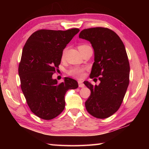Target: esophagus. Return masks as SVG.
Instances as JSON below:
<instances>
[{
    "label": "esophagus",
    "instance_id": "1",
    "mask_svg": "<svg viewBox=\"0 0 149 149\" xmlns=\"http://www.w3.org/2000/svg\"><path fill=\"white\" fill-rule=\"evenodd\" d=\"M78 85H79V87H84L85 85L81 81H78Z\"/></svg>",
    "mask_w": 149,
    "mask_h": 149
}]
</instances>
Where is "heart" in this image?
<instances>
[{"instance_id": "heart-1", "label": "heart", "mask_w": 149, "mask_h": 149, "mask_svg": "<svg viewBox=\"0 0 149 149\" xmlns=\"http://www.w3.org/2000/svg\"><path fill=\"white\" fill-rule=\"evenodd\" d=\"M89 46V45L83 44L80 45L79 47H78V49L79 50H81L84 48L87 47ZM67 51V48H65V49L62 50V58H64L65 53H66ZM84 72H85V68H80V67H72L71 68L68 70V74L70 76L78 78V79H81V78L84 76Z\"/></svg>"}]
</instances>
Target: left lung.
<instances>
[{"instance_id": "8db88e82", "label": "left lung", "mask_w": 149, "mask_h": 149, "mask_svg": "<svg viewBox=\"0 0 149 149\" xmlns=\"http://www.w3.org/2000/svg\"><path fill=\"white\" fill-rule=\"evenodd\" d=\"M79 37L92 45L95 62L90 78L99 77L100 81L95 86L84 82L91 90L85 108L93 116L104 119L119 109L129 85L130 67L127 52L119 36L107 27L85 29Z\"/></svg>"}]
</instances>
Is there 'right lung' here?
Returning a JSON list of instances; mask_svg holds the SVG:
<instances>
[{
	"label": "right lung",
	"mask_w": 149,
	"mask_h": 149,
	"mask_svg": "<svg viewBox=\"0 0 149 149\" xmlns=\"http://www.w3.org/2000/svg\"><path fill=\"white\" fill-rule=\"evenodd\" d=\"M79 31L77 28L40 29L29 37L23 48L18 66L21 89L30 110L41 119L58 116L64 109L65 93L78 87L72 78L58 84L52 76L59 68L63 49Z\"/></svg>",
	"instance_id": "add662e5"
}]
</instances>
